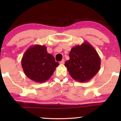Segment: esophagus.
<instances>
[{
	"label": "esophagus",
	"instance_id": "34e87169",
	"mask_svg": "<svg viewBox=\"0 0 121 121\" xmlns=\"http://www.w3.org/2000/svg\"><path fill=\"white\" fill-rule=\"evenodd\" d=\"M59 63H60V64H64V59H62V60H61L60 62H59Z\"/></svg>",
	"mask_w": 121,
	"mask_h": 121
}]
</instances>
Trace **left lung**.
Masks as SVG:
<instances>
[{
	"mask_svg": "<svg viewBox=\"0 0 121 121\" xmlns=\"http://www.w3.org/2000/svg\"><path fill=\"white\" fill-rule=\"evenodd\" d=\"M69 58L65 66L71 77L79 82H89L100 69V58L87 41L73 47L69 52Z\"/></svg>",
	"mask_w": 121,
	"mask_h": 121,
	"instance_id": "8db88e82",
	"label": "left lung"
}]
</instances>
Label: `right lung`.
Returning <instances> with one entry per match:
<instances>
[{
    "label": "right lung",
    "instance_id": "obj_1",
    "mask_svg": "<svg viewBox=\"0 0 121 121\" xmlns=\"http://www.w3.org/2000/svg\"><path fill=\"white\" fill-rule=\"evenodd\" d=\"M21 65L25 75L36 82L42 83L48 80L53 74L58 62L47 51L44 45L35 44L24 53Z\"/></svg>",
    "mask_w": 121,
    "mask_h": 121
}]
</instances>
